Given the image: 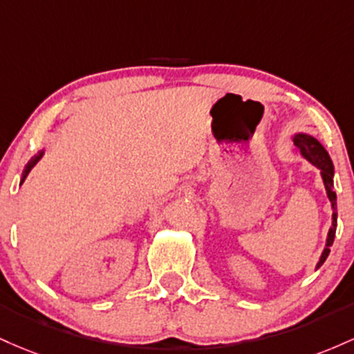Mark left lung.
Returning a JSON list of instances; mask_svg holds the SVG:
<instances>
[{
    "label": "left lung",
    "mask_w": 354,
    "mask_h": 354,
    "mask_svg": "<svg viewBox=\"0 0 354 354\" xmlns=\"http://www.w3.org/2000/svg\"><path fill=\"white\" fill-rule=\"evenodd\" d=\"M295 140L296 149L299 150L301 156H303L306 160L311 162L313 165L317 167L321 170V177H323L324 182V189H326L328 198L331 202L333 207V224L331 229H329L328 237H326V248H324L323 254L319 257V263L316 264V269H319L323 266L326 257L329 256V248L335 242V236H336V225H337V210H336V192H335V184H333V177H335V167H333L331 158H329V153L326 152L323 145L319 144V140H316L315 137L308 133H296L292 137Z\"/></svg>",
    "instance_id": "1"
}]
</instances>
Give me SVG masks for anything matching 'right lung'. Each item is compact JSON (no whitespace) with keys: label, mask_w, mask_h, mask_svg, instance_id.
Segmentation results:
<instances>
[{"label":"right lung","mask_w":354,"mask_h":354,"mask_svg":"<svg viewBox=\"0 0 354 354\" xmlns=\"http://www.w3.org/2000/svg\"><path fill=\"white\" fill-rule=\"evenodd\" d=\"M43 153H45V150H39V152L37 153V156H35L33 158H31V160H30V162H28V164H26V167H25V170H23L21 184H23V180H25V178H26V176H28V174H30V170H31V169H33V167H35V165H37V162L39 160V158H41V157H43Z\"/></svg>","instance_id":"right-lung-1"}]
</instances>
